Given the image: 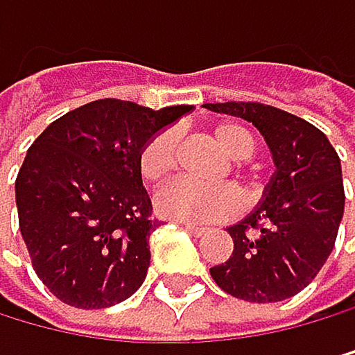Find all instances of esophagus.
Masks as SVG:
<instances>
[{
	"label": "esophagus",
	"mask_w": 355,
	"mask_h": 355,
	"mask_svg": "<svg viewBox=\"0 0 355 355\" xmlns=\"http://www.w3.org/2000/svg\"><path fill=\"white\" fill-rule=\"evenodd\" d=\"M180 227H184L189 233H193V236H205L207 229L205 227H198V224H189V222H180Z\"/></svg>",
	"instance_id": "1"
}]
</instances>
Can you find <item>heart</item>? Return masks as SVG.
Wrapping results in <instances>:
<instances>
[{"instance_id":"heart-1","label":"heart","mask_w":355,"mask_h":355,"mask_svg":"<svg viewBox=\"0 0 355 355\" xmlns=\"http://www.w3.org/2000/svg\"><path fill=\"white\" fill-rule=\"evenodd\" d=\"M213 142L229 157V175L244 196H253L260 187V173L249 159L255 153V139L247 126L238 122H222L213 128ZM180 139L173 128H162L150 135L139 148L137 173L148 187H164L178 168ZM162 216L182 222H216L227 220L238 211V193L227 184L200 189L184 182L171 184L157 198Z\"/></svg>"}]
</instances>
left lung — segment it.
I'll use <instances>...</instances> for the list:
<instances>
[{
    "mask_svg": "<svg viewBox=\"0 0 355 355\" xmlns=\"http://www.w3.org/2000/svg\"><path fill=\"white\" fill-rule=\"evenodd\" d=\"M238 115L264 135L275 175L249 218L229 227L233 253L211 269L222 291L249 302L300 293L334 251L345 211L343 168L327 135L306 119L260 102L205 104Z\"/></svg>",
    "mask_w": 355,
    "mask_h": 355,
    "instance_id": "8db88e82",
    "label": "left lung"
}]
</instances>
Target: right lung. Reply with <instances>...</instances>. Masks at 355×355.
I'll use <instances>...</instances> for the list:
<instances>
[{
    "label": "right lung",
    "instance_id": "1",
    "mask_svg": "<svg viewBox=\"0 0 355 355\" xmlns=\"http://www.w3.org/2000/svg\"><path fill=\"white\" fill-rule=\"evenodd\" d=\"M189 111L95 100L55 119L31 144L15 180L19 231L55 298L104 309L139 289L159 220L137 155L150 135Z\"/></svg>",
    "mask_w": 355,
    "mask_h": 355
}]
</instances>
